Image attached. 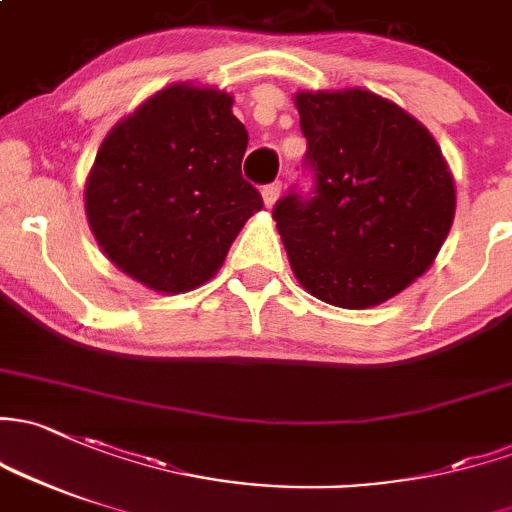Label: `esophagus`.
I'll list each match as a JSON object with an SVG mask.
<instances>
[{"mask_svg":"<svg viewBox=\"0 0 512 512\" xmlns=\"http://www.w3.org/2000/svg\"><path fill=\"white\" fill-rule=\"evenodd\" d=\"M279 196H282V184H270L262 188V201H265L267 208H272L279 201Z\"/></svg>","mask_w":512,"mask_h":512,"instance_id":"obj_1","label":"esophagus"}]
</instances>
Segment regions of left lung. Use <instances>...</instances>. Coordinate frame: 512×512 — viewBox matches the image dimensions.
I'll return each mask as SVG.
<instances>
[{
  "label": "left lung",
  "mask_w": 512,
  "mask_h": 512,
  "mask_svg": "<svg viewBox=\"0 0 512 512\" xmlns=\"http://www.w3.org/2000/svg\"><path fill=\"white\" fill-rule=\"evenodd\" d=\"M294 105L316 176V196L289 193L272 213L294 277L331 306L383 304L434 265L449 235V164L417 117L365 88L299 90Z\"/></svg>",
  "instance_id": "1"
}]
</instances>
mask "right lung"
<instances>
[{
  "label": "right lung",
  "mask_w": 512,
  "mask_h": 512,
  "mask_svg": "<svg viewBox=\"0 0 512 512\" xmlns=\"http://www.w3.org/2000/svg\"><path fill=\"white\" fill-rule=\"evenodd\" d=\"M247 129L233 95L191 80L161 88L102 139L85 215L102 255L159 294L201 287L262 196L242 179Z\"/></svg>",
  "instance_id": "right-lung-1"
}]
</instances>
